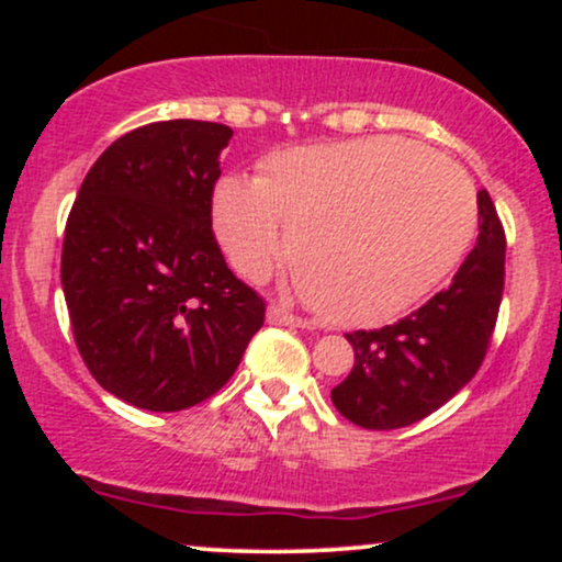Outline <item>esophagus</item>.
<instances>
[{
  "instance_id": "esophagus-1",
  "label": "esophagus",
  "mask_w": 562,
  "mask_h": 562,
  "mask_svg": "<svg viewBox=\"0 0 562 562\" xmlns=\"http://www.w3.org/2000/svg\"><path fill=\"white\" fill-rule=\"evenodd\" d=\"M267 322L269 325H285V327H306L308 322L299 317V314L288 312L285 306H280V303H272V306L267 308Z\"/></svg>"
}]
</instances>
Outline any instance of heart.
<instances>
[{
	"instance_id": "obj_1",
	"label": "heart",
	"mask_w": 562,
	"mask_h": 562,
	"mask_svg": "<svg viewBox=\"0 0 562 562\" xmlns=\"http://www.w3.org/2000/svg\"><path fill=\"white\" fill-rule=\"evenodd\" d=\"M475 190L449 158L406 139L299 147L259 179L216 187L214 224L232 267L263 280L285 254L308 303L338 325H375L423 301L465 259Z\"/></svg>"
}]
</instances>
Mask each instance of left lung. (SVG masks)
I'll list each match as a JSON object with an SVG mask.
<instances>
[{
  "label": "left lung",
  "mask_w": 562,
  "mask_h": 562,
  "mask_svg": "<svg viewBox=\"0 0 562 562\" xmlns=\"http://www.w3.org/2000/svg\"><path fill=\"white\" fill-rule=\"evenodd\" d=\"M479 243L454 280L404 319L348 333L353 370L330 391L335 409L367 430H396L434 415L486 359L505 290V227L479 192Z\"/></svg>",
  "instance_id": "obj_1"
}]
</instances>
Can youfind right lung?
I'll use <instances>...</instances> for the list:
<instances>
[{"label": "right lung", "mask_w": 562, "mask_h": 562, "mask_svg": "<svg viewBox=\"0 0 562 562\" xmlns=\"http://www.w3.org/2000/svg\"><path fill=\"white\" fill-rule=\"evenodd\" d=\"M232 128L158 121L94 160L68 214L60 280L83 364L150 412L205 402L235 375L267 303L211 229Z\"/></svg>", "instance_id": "obj_1"}]
</instances>
